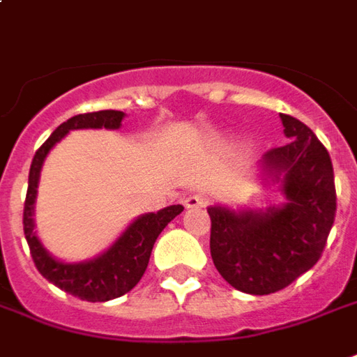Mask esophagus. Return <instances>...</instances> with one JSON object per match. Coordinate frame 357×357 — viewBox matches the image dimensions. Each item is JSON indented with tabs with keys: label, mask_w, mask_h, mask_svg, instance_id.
Instances as JSON below:
<instances>
[{
	"label": "esophagus",
	"mask_w": 357,
	"mask_h": 357,
	"mask_svg": "<svg viewBox=\"0 0 357 357\" xmlns=\"http://www.w3.org/2000/svg\"><path fill=\"white\" fill-rule=\"evenodd\" d=\"M206 203H208V197L203 195V193H191L183 199V204L187 208H201Z\"/></svg>",
	"instance_id": "34e87169"
}]
</instances>
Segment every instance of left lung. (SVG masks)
Returning a JSON list of instances; mask_svg holds the SVG:
<instances>
[{"mask_svg":"<svg viewBox=\"0 0 357 357\" xmlns=\"http://www.w3.org/2000/svg\"><path fill=\"white\" fill-rule=\"evenodd\" d=\"M290 143L265 154L268 170L284 174L288 203L266 213L211 206V257L236 290L265 296L284 290L317 263L335 224L333 162L300 119L280 114Z\"/></svg>","mask_w":357,"mask_h":357,"instance_id":"obj_1","label":"left lung"}]
</instances>
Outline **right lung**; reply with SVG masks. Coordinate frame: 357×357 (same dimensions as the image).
I'll use <instances>...</instances> for the list:
<instances>
[{
  "instance_id": "right-lung-1",
  "label": "right lung",
  "mask_w": 357,
  "mask_h": 357,
  "mask_svg": "<svg viewBox=\"0 0 357 357\" xmlns=\"http://www.w3.org/2000/svg\"><path fill=\"white\" fill-rule=\"evenodd\" d=\"M123 116L126 114L118 109H100V112H91V114H79L75 118L67 119L36 151L32 158L31 172H29V189H26L24 211H22V228H24L26 243L31 248L32 261L46 280L56 284L59 290L67 291L79 300L108 301L133 290L146 271L156 238L168 226V222L174 220L183 211L181 204H172L158 213L139 216L106 253H102L100 257L92 259L89 263H77V265L59 263L42 248L36 234L32 231L34 230L32 213H34L40 168L46 154L71 129H102V127L118 129Z\"/></svg>"
}]
</instances>
